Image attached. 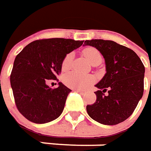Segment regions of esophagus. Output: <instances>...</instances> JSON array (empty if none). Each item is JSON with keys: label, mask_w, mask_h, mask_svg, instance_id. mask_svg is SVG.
Masks as SVG:
<instances>
[{"label": "esophagus", "mask_w": 151, "mask_h": 151, "mask_svg": "<svg viewBox=\"0 0 151 151\" xmlns=\"http://www.w3.org/2000/svg\"><path fill=\"white\" fill-rule=\"evenodd\" d=\"M75 91L79 93H81V94H84V93H86V92H87L86 90H83V89H82V90H81V89H75Z\"/></svg>", "instance_id": "1"}]
</instances>
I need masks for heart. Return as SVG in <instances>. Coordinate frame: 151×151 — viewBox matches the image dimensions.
Segmentation results:
<instances>
[{"label":"heart","instance_id":"1","mask_svg":"<svg viewBox=\"0 0 151 151\" xmlns=\"http://www.w3.org/2000/svg\"><path fill=\"white\" fill-rule=\"evenodd\" d=\"M83 54L87 58V60L92 65H94L98 62H101L102 57L101 53L97 49L93 47H88L83 50ZM72 58H73V53H67L64 57L61 63V70L63 72H66L69 70L71 67L72 63ZM64 84L69 88H74V89H83L89 86L94 81V79L91 76H84L77 72H69L63 76Z\"/></svg>","mask_w":151,"mask_h":151}]
</instances>
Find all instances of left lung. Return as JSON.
<instances>
[{"instance_id": "obj_1", "label": "left lung", "mask_w": 151, "mask_h": 151, "mask_svg": "<svg viewBox=\"0 0 151 151\" xmlns=\"http://www.w3.org/2000/svg\"><path fill=\"white\" fill-rule=\"evenodd\" d=\"M84 45L100 51L106 67L104 77L96 84L97 100L86 106L88 114L102 124H118L132 115L142 98L145 67L133 50L115 41L91 40Z\"/></svg>"}]
</instances>
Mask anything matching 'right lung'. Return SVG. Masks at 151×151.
I'll list each match as a JSON object with an SVG mask.
<instances>
[{
  "instance_id": "1",
  "label": "right lung",
  "mask_w": 151,
  "mask_h": 151,
  "mask_svg": "<svg viewBox=\"0 0 151 151\" xmlns=\"http://www.w3.org/2000/svg\"><path fill=\"white\" fill-rule=\"evenodd\" d=\"M84 40L51 38L34 40L16 56L10 74V84L19 111L28 120L45 124L62 114L71 90L59 82L52 88L46 83L58 81L61 63L67 53Z\"/></svg>"
}]
</instances>
